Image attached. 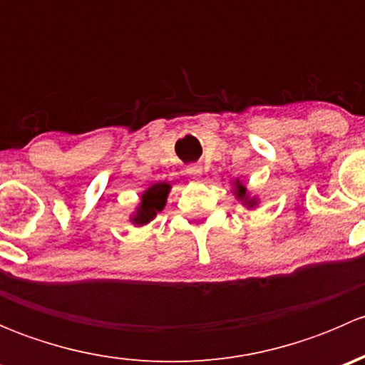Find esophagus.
Masks as SVG:
<instances>
[{
  "instance_id": "1",
  "label": "esophagus",
  "mask_w": 365,
  "mask_h": 365,
  "mask_svg": "<svg viewBox=\"0 0 365 365\" xmlns=\"http://www.w3.org/2000/svg\"><path fill=\"white\" fill-rule=\"evenodd\" d=\"M187 175L194 180H200L201 175H203V169H201V165H196V164L189 165V168H187Z\"/></svg>"
}]
</instances>
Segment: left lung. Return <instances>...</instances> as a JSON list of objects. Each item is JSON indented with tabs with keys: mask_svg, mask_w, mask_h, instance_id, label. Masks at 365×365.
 <instances>
[{
	"mask_svg": "<svg viewBox=\"0 0 365 365\" xmlns=\"http://www.w3.org/2000/svg\"><path fill=\"white\" fill-rule=\"evenodd\" d=\"M235 187H237V197H238V200L244 201V205H247V206L256 205V200H249V197H247V190H245V187L242 185L240 182L235 183Z\"/></svg>",
	"mask_w": 365,
	"mask_h": 365,
	"instance_id": "obj_1",
	"label": "left lung"
}]
</instances>
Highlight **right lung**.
Masks as SVG:
<instances>
[{"label": "right lung", "mask_w": 365, "mask_h": 365, "mask_svg": "<svg viewBox=\"0 0 365 365\" xmlns=\"http://www.w3.org/2000/svg\"><path fill=\"white\" fill-rule=\"evenodd\" d=\"M169 183H155V185L150 187L145 194L141 196V205H139L138 212L132 217V222L134 224H148L153 217L157 215V212H160L164 208L165 200H168L169 194Z\"/></svg>", "instance_id": "add662e5"}]
</instances>
